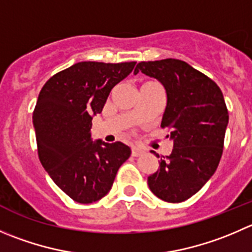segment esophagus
Instances as JSON below:
<instances>
[{"mask_svg":"<svg viewBox=\"0 0 252 252\" xmlns=\"http://www.w3.org/2000/svg\"><path fill=\"white\" fill-rule=\"evenodd\" d=\"M144 153H145V151H144L141 148H138V146H134V148H131V156H134V158L141 156Z\"/></svg>","mask_w":252,"mask_h":252,"instance_id":"obj_1","label":"esophagus"}]
</instances>
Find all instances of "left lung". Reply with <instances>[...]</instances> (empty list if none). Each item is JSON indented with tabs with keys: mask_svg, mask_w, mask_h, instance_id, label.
<instances>
[{
	"mask_svg": "<svg viewBox=\"0 0 252 252\" xmlns=\"http://www.w3.org/2000/svg\"><path fill=\"white\" fill-rule=\"evenodd\" d=\"M139 71L165 87L167 104L161 126L170 129L173 140L172 153L162 156L148 185L162 201L180 203L196 194L216 172L223 154L228 108L218 85L185 61H141L134 74Z\"/></svg>",
	"mask_w": 252,
	"mask_h": 252,
	"instance_id": "1",
	"label": "left lung"
}]
</instances>
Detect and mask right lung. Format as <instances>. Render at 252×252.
<instances>
[{"mask_svg": "<svg viewBox=\"0 0 252 252\" xmlns=\"http://www.w3.org/2000/svg\"><path fill=\"white\" fill-rule=\"evenodd\" d=\"M135 61L106 64L82 61L51 76L33 112L41 165L70 198L87 204L112 188L130 148L91 139L92 116L101 113L109 92L126 79Z\"/></svg>", "mask_w": 252, "mask_h": 252, "instance_id": "right-lung-1", "label": "right lung"}]
</instances>
